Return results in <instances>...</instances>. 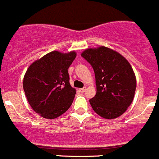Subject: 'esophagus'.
<instances>
[{
    "instance_id": "esophagus-1",
    "label": "esophagus",
    "mask_w": 159,
    "mask_h": 159,
    "mask_svg": "<svg viewBox=\"0 0 159 159\" xmlns=\"http://www.w3.org/2000/svg\"><path fill=\"white\" fill-rule=\"evenodd\" d=\"M85 90H86V87L80 88V89H79V91H80V93H84Z\"/></svg>"
}]
</instances>
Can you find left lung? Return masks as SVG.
Returning <instances> with one entry per match:
<instances>
[{
	"label": "left lung",
	"mask_w": 159,
	"mask_h": 159,
	"mask_svg": "<svg viewBox=\"0 0 159 159\" xmlns=\"http://www.w3.org/2000/svg\"><path fill=\"white\" fill-rule=\"evenodd\" d=\"M94 70L97 93L89 100L93 111L105 119L120 117L131 104L136 77L131 64L117 52L105 46L82 52Z\"/></svg>",
	"instance_id": "obj_1"
}]
</instances>
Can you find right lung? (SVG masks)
Segmentation results:
<instances>
[{
  "label": "right lung",
  "mask_w": 159,
  "mask_h": 159,
  "mask_svg": "<svg viewBox=\"0 0 159 159\" xmlns=\"http://www.w3.org/2000/svg\"><path fill=\"white\" fill-rule=\"evenodd\" d=\"M76 52L53 51L34 61L25 74L23 88L30 106L41 117L54 119L73 103L76 89L70 84L68 69Z\"/></svg>",
  "instance_id": "add662e5"
}]
</instances>
